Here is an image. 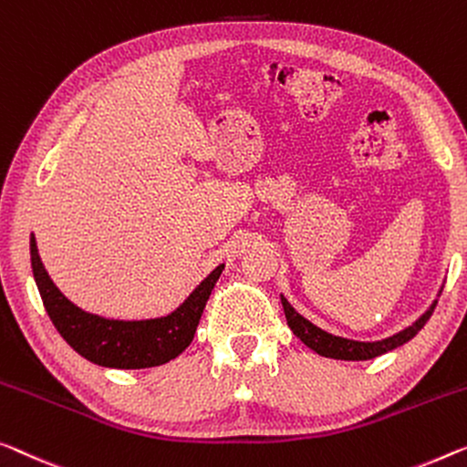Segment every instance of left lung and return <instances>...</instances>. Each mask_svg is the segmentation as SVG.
<instances>
[{"mask_svg":"<svg viewBox=\"0 0 467 467\" xmlns=\"http://www.w3.org/2000/svg\"><path fill=\"white\" fill-rule=\"evenodd\" d=\"M442 291V289H441ZM441 291H438V297H441ZM281 304L285 310V318H287V325L291 327V331L296 333L302 342L315 350L317 354H321L325 358H337V360H368L375 357H381L394 348H399L402 344H407L409 339H413L417 333L423 329V325L430 321L432 312L436 308L438 300L432 302V306L423 312V315L417 318L413 325L405 327V329L394 333L386 339H378V342H358V339H348V337H339L333 336V333L321 329L315 323H310L308 318L302 317L294 306L287 302V297L281 296Z\"/></svg>","mask_w":467,"mask_h":467,"instance_id":"obj_1","label":"left lung"}]
</instances>
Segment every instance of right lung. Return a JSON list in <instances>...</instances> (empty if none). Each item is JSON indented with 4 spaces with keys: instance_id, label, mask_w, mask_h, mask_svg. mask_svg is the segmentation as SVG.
<instances>
[{
    "instance_id": "right-lung-1",
    "label": "right lung",
    "mask_w": 467,
    "mask_h": 467,
    "mask_svg": "<svg viewBox=\"0 0 467 467\" xmlns=\"http://www.w3.org/2000/svg\"><path fill=\"white\" fill-rule=\"evenodd\" d=\"M31 268L47 317L75 352L100 367L146 368L170 363L189 348L224 264L215 266L170 315L136 321L94 315L68 300L47 275L35 234H31Z\"/></svg>"
}]
</instances>
